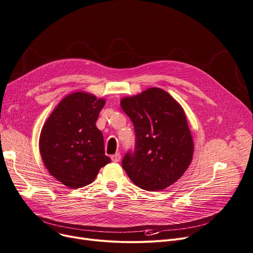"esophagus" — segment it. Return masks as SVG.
Listing matches in <instances>:
<instances>
[{"instance_id":"obj_1","label":"esophagus","mask_w":253,"mask_h":253,"mask_svg":"<svg viewBox=\"0 0 253 253\" xmlns=\"http://www.w3.org/2000/svg\"><path fill=\"white\" fill-rule=\"evenodd\" d=\"M111 159H112V161L113 162H115V163H118V162H120V160H121V155L118 153V154H115V155H113L112 157H111Z\"/></svg>"}]
</instances>
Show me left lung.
<instances>
[{"label": "left lung", "instance_id": "obj_1", "mask_svg": "<svg viewBox=\"0 0 253 253\" xmlns=\"http://www.w3.org/2000/svg\"><path fill=\"white\" fill-rule=\"evenodd\" d=\"M135 131V148L122 166L130 180L147 191L163 190L188 169L193 140L186 115L167 91L151 87L121 99Z\"/></svg>", "mask_w": 253, "mask_h": 253}]
</instances>
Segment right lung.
Returning <instances> with one entry per match:
<instances>
[{"instance_id": "right-lung-1", "label": "right lung", "mask_w": 253, "mask_h": 253, "mask_svg": "<svg viewBox=\"0 0 253 253\" xmlns=\"http://www.w3.org/2000/svg\"><path fill=\"white\" fill-rule=\"evenodd\" d=\"M104 98L77 91L65 96L49 115L40 136V151L48 173L67 187L90 184L111 162L95 122Z\"/></svg>"}]
</instances>
